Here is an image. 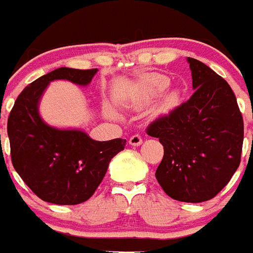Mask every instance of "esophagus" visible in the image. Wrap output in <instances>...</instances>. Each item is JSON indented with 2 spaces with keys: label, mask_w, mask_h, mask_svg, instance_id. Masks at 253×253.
Here are the masks:
<instances>
[{
  "label": "esophagus",
  "mask_w": 253,
  "mask_h": 253,
  "mask_svg": "<svg viewBox=\"0 0 253 253\" xmlns=\"http://www.w3.org/2000/svg\"><path fill=\"white\" fill-rule=\"evenodd\" d=\"M142 142L143 139L139 134H134V135H131V137L129 138V144H131V146H140Z\"/></svg>",
  "instance_id": "34e87169"
}]
</instances>
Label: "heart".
<instances>
[{"mask_svg": "<svg viewBox=\"0 0 253 253\" xmlns=\"http://www.w3.org/2000/svg\"><path fill=\"white\" fill-rule=\"evenodd\" d=\"M169 80L163 75H151L144 78L142 82V90L146 96H156L163 92L169 86Z\"/></svg>", "mask_w": 253, "mask_h": 253, "instance_id": "1", "label": "heart"}]
</instances>
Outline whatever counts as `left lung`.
Segmentation results:
<instances>
[{"instance_id": "left-lung-1", "label": "left lung", "mask_w": 253, "mask_h": 253, "mask_svg": "<svg viewBox=\"0 0 253 253\" xmlns=\"http://www.w3.org/2000/svg\"><path fill=\"white\" fill-rule=\"evenodd\" d=\"M195 92L147 126L165 153L156 178L169 198L213 199L241 163L243 118L231 86L207 64L187 58Z\"/></svg>"}]
</instances>
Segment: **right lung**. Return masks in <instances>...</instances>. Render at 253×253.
I'll list each match as a JSON object with an SVG mask.
<instances>
[{"instance_id": "add662e5", "label": "right lung", "mask_w": 253, "mask_h": 253, "mask_svg": "<svg viewBox=\"0 0 253 253\" xmlns=\"http://www.w3.org/2000/svg\"><path fill=\"white\" fill-rule=\"evenodd\" d=\"M97 69H54L31 82L17 96L7 120L13 169L38 198L76 205L93 195L115 154L126 140L97 142L81 130H59L42 120L38 104L50 81L68 80L86 86Z\"/></svg>"}]
</instances>
